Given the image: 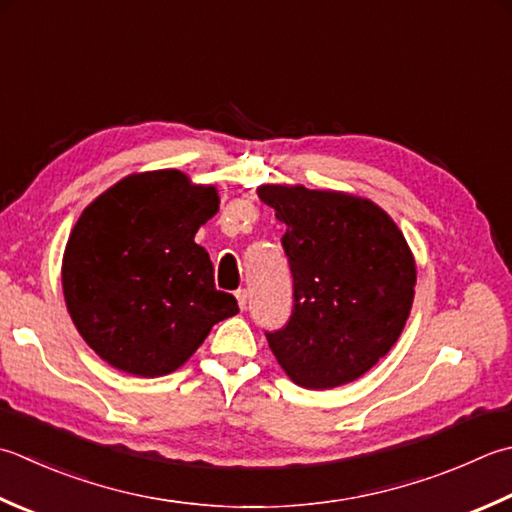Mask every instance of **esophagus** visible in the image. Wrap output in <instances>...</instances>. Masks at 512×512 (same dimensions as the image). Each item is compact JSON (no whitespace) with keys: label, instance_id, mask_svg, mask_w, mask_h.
Here are the masks:
<instances>
[{"label":"esophagus","instance_id":"esophagus-1","mask_svg":"<svg viewBox=\"0 0 512 512\" xmlns=\"http://www.w3.org/2000/svg\"><path fill=\"white\" fill-rule=\"evenodd\" d=\"M235 297H237V306L242 308V310H246V306H248V290H237L235 293Z\"/></svg>","mask_w":512,"mask_h":512}]
</instances>
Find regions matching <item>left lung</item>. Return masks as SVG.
I'll return each mask as SVG.
<instances>
[{
    "label": "left lung",
    "mask_w": 512,
    "mask_h": 512,
    "mask_svg": "<svg viewBox=\"0 0 512 512\" xmlns=\"http://www.w3.org/2000/svg\"><path fill=\"white\" fill-rule=\"evenodd\" d=\"M259 199L286 224L293 273L288 324L266 333L284 373L328 390L368 373L402 335L417 266L402 230L382 206L344 190L262 184Z\"/></svg>",
    "instance_id": "obj_1"
}]
</instances>
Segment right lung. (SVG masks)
Listing matches in <instances>:
<instances>
[{
  "mask_svg": "<svg viewBox=\"0 0 512 512\" xmlns=\"http://www.w3.org/2000/svg\"><path fill=\"white\" fill-rule=\"evenodd\" d=\"M217 210V188L175 168L119 179L82 210L62 259L64 302L106 364L135 377L168 375L210 328L239 313L195 244Z\"/></svg>",
  "mask_w": 512,
  "mask_h": 512,
  "instance_id": "add662e5",
  "label": "right lung"
}]
</instances>
